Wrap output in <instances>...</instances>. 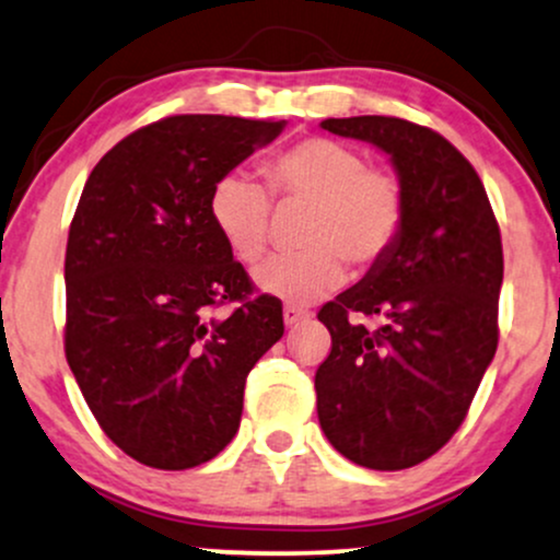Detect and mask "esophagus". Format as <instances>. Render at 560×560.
I'll return each mask as SVG.
<instances>
[{
    "label": "esophagus",
    "mask_w": 560,
    "mask_h": 560,
    "mask_svg": "<svg viewBox=\"0 0 560 560\" xmlns=\"http://www.w3.org/2000/svg\"><path fill=\"white\" fill-rule=\"evenodd\" d=\"M282 319H285L288 327H293V325H299V322L308 319V312H304V308H299V306H285L282 308Z\"/></svg>",
    "instance_id": "obj_1"
}]
</instances>
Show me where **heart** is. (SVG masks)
I'll return each mask as SVG.
<instances>
[{"instance_id": "heart-1", "label": "heart", "mask_w": 560, "mask_h": 560, "mask_svg": "<svg viewBox=\"0 0 560 560\" xmlns=\"http://www.w3.org/2000/svg\"><path fill=\"white\" fill-rule=\"evenodd\" d=\"M267 195L246 175H225L209 196V217L228 252L252 267L272 235V196L308 203L301 252L272 256L256 269V285L288 301H312L335 291L346 265L366 272L396 246L406 222V188L396 173L370 167L366 156L325 136L295 141L265 162Z\"/></svg>"}]
</instances>
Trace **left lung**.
<instances>
[{"instance_id":"1","label":"left lung","mask_w":560,"mask_h":560,"mask_svg":"<svg viewBox=\"0 0 560 560\" xmlns=\"http://www.w3.org/2000/svg\"><path fill=\"white\" fill-rule=\"evenodd\" d=\"M322 128L390 154L406 222L385 259L319 308L332 338L314 377L319 424L348 462L409 469L456 435L495 357L501 228L477 170L432 128L383 115Z\"/></svg>"}]
</instances>
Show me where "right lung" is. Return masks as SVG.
Listing matches in <instances>:
<instances>
[{
  "label": "right lung",
  "mask_w": 560,
  "mask_h": 560,
  "mask_svg": "<svg viewBox=\"0 0 560 560\" xmlns=\"http://www.w3.org/2000/svg\"><path fill=\"white\" fill-rule=\"evenodd\" d=\"M282 125L173 115L125 136L91 170L65 252V357L112 443L180 471L235 438L243 387L282 338L209 217L220 177ZM233 305L225 320L211 314Z\"/></svg>",
  "instance_id": "obj_1"
}]
</instances>
